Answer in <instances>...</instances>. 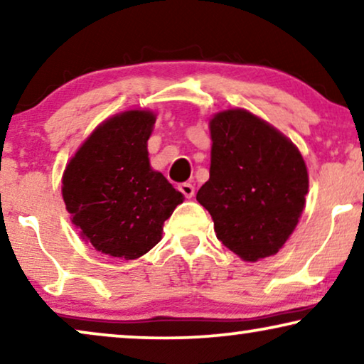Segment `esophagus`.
Returning a JSON list of instances; mask_svg holds the SVG:
<instances>
[{
  "label": "esophagus",
  "mask_w": 364,
  "mask_h": 364,
  "mask_svg": "<svg viewBox=\"0 0 364 364\" xmlns=\"http://www.w3.org/2000/svg\"><path fill=\"white\" fill-rule=\"evenodd\" d=\"M178 191L183 193V197H186V198H192L193 193H196V188H193V186H192L191 182L178 183Z\"/></svg>",
  "instance_id": "esophagus-1"
}]
</instances>
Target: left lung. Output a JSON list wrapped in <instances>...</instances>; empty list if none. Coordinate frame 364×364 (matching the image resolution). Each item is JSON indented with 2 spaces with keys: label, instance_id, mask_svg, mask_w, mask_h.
I'll use <instances>...</instances> for the list:
<instances>
[{
  "label": "left lung",
  "instance_id": "1",
  "mask_svg": "<svg viewBox=\"0 0 364 364\" xmlns=\"http://www.w3.org/2000/svg\"><path fill=\"white\" fill-rule=\"evenodd\" d=\"M210 178L197 200L212 215L217 238L242 260L275 255L305 208L308 171L280 131L245 109L210 119Z\"/></svg>",
  "mask_w": 364,
  "mask_h": 364
}]
</instances>
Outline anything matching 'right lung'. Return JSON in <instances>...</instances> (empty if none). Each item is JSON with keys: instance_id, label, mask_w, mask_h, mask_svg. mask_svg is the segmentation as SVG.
I'll return each mask as SVG.
<instances>
[{"instance_id": "1", "label": "right lung", "mask_w": 364, "mask_h": 364, "mask_svg": "<svg viewBox=\"0 0 364 364\" xmlns=\"http://www.w3.org/2000/svg\"><path fill=\"white\" fill-rule=\"evenodd\" d=\"M156 114L126 111L94 129L63 173V198L81 237L97 252L142 257L162 238L183 196L149 162Z\"/></svg>"}]
</instances>
